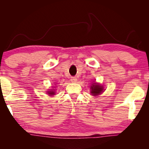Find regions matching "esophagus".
I'll return each instance as SVG.
<instances>
[{
    "label": "esophagus",
    "instance_id": "1",
    "mask_svg": "<svg viewBox=\"0 0 149 149\" xmlns=\"http://www.w3.org/2000/svg\"><path fill=\"white\" fill-rule=\"evenodd\" d=\"M70 80H71V81L72 83H75L77 81V78L75 77H72L71 79H70Z\"/></svg>",
    "mask_w": 149,
    "mask_h": 149
}]
</instances>
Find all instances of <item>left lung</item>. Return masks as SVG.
Here are the masks:
<instances>
[{
	"label": "left lung",
	"instance_id": "obj_1",
	"mask_svg": "<svg viewBox=\"0 0 149 149\" xmlns=\"http://www.w3.org/2000/svg\"><path fill=\"white\" fill-rule=\"evenodd\" d=\"M91 93H92L93 95L96 96L99 95L101 93V92H102L103 87L102 86H100V85L97 84H93L91 86Z\"/></svg>",
	"mask_w": 149,
	"mask_h": 149
}]
</instances>
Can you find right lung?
<instances>
[{"instance_id": "1", "label": "right lung", "mask_w": 149, "mask_h": 149, "mask_svg": "<svg viewBox=\"0 0 149 149\" xmlns=\"http://www.w3.org/2000/svg\"><path fill=\"white\" fill-rule=\"evenodd\" d=\"M48 94H49L50 95H54V92L53 91H48Z\"/></svg>"}]
</instances>
